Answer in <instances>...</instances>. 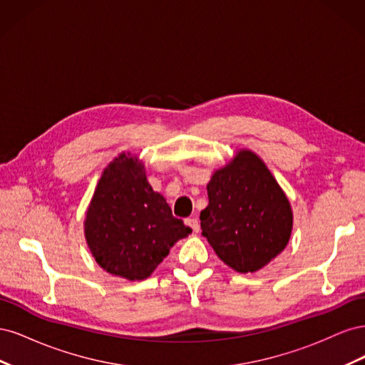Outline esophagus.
Masks as SVG:
<instances>
[{"label":"esophagus","mask_w":365,"mask_h":365,"mask_svg":"<svg viewBox=\"0 0 365 365\" xmlns=\"http://www.w3.org/2000/svg\"><path fill=\"white\" fill-rule=\"evenodd\" d=\"M185 224L193 230V233H200V220H197L196 217L185 219Z\"/></svg>","instance_id":"1"}]
</instances>
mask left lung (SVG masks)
Masks as SVG:
<instances>
[{"instance_id": "left-lung-1", "label": "left lung", "mask_w": 365, "mask_h": 365, "mask_svg": "<svg viewBox=\"0 0 365 365\" xmlns=\"http://www.w3.org/2000/svg\"><path fill=\"white\" fill-rule=\"evenodd\" d=\"M202 236L217 257L237 272H256L286 248L292 210L260 157L240 149L207 184Z\"/></svg>"}]
</instances>
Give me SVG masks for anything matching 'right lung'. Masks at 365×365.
Returning a JSON list of instances; mask_svg holds the SVG:
<instances>
[{"mask_svg": "<svg viewBox=\"0 0 365 365\" xmlns=\"http://www.w3.org/2000/svg\"><path fill=\"white\" fill-rule=\"evenodd\" d=\"M83 225L101 268L132 282L148 279L176 242L192 233L153 192L145 164L125 152L103 170Z\"/></svg>", "mask_w": 365, "mask_h": 365, "instance_id": "right-lung-1", "label": "right lung"}]
</instances>
